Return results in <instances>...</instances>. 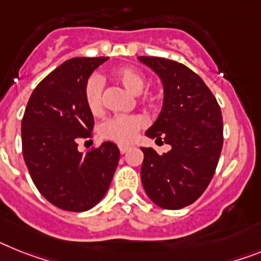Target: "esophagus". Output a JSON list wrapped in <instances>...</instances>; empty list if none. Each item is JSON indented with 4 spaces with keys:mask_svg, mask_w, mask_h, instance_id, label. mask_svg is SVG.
<instances>
[{
    "mask_svg": "<svg viewBox=\"0 0 261 261\" xmlns=\"http://www.w3.org/2000/svg\"><path fill=\"white\" fill-rule=\"evenodd\" d=\"M130 146H126V144H120L119 146V151H120V154H126L127 151L130 150Z\"/></svg>",
    "mask_w": 261,
    "mask_h": 261,
    "instance_id": "obj_1",
    "label": "esophagus"
}]
</instances>
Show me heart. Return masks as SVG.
I'll list each match as a JSON object with an SVG mask.
<instances>
[{"mask_svg":"<svg viewBox=\"0 0 261 261\" xmlns=\"http://www.w3.org/2000/svg\"><path fill=\"white\" fill-rule=\"evenodd\" d=\"M113 78L131 94H139L144 87V76L134 67H118L113 71ZM102 80L98 75L90 76L85 83L83 97L86 106L93 114L102 110ZM143 126V119L138 115H117L105 120L100 131L106 138L117 142H130L137 131Z\"/></svg>","mask_w":261,"mask_h":261,"instance_id":"b5f03b06","label":"heart"}]
</instances>
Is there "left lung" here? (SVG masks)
<instances>
[{"label":"left lung","mask_w":261,"mask_h":261,"mask_svg":"<svg viewBox=\"0 0 261 261\" xmlns=\"http://www.w3.org/2000/svg\"><path fill=\"white\" fill-rule=\"evenodd\" d=\"M138 61L163 86L162 111L146 137L171 146L163 155L141 147L142 185L161 208L180 210L204 192L215 174L223 147L222 111L200 76L185 65L158 57Z\"/></svg>","instance_id":"obj_1"}]
</instances>
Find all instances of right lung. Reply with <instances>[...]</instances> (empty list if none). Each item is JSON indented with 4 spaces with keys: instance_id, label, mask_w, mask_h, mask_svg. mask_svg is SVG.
<instances>
[{
    "instance_id": "add662e5",
    "label": "right lung",
    "mask_w": 261,
    "mask_h": 261,
    "mask_svg": "<svg viewBox=\"0 0 261 261\" xmlns=\"http://www.w3.org/2000/svg\"><path fill=\"white\" fill-rule=\"evenodd\" d=\"M109 57H75L63 62L34 89L21 123L22 154L38 191L56 207L83 212L97 205L110 187L119 148L103 142L86 154L78 141L91 138L93 113L83 89Z\"/></svg>"
}]
</instances>
